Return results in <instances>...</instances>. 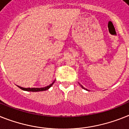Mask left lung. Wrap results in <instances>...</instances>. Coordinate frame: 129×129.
Instances as JSON below:
<instances>
[{
	"label": "left lung",
	"instance_id": "left-lung-1",
	"mask_svg": "<svg viewBox=\"0 0 129 129\" xmlns=\"http://www.w3.org/2000/svg\"><path fill=\"white\" fill-rule=\"evenodd\" d=\"M79 85H81V84H79ZM81 87H82V88H84V89H85V88H84V87H83V86H82V85H81Z\"/></svg>",
	"mask_w": 129,
	"mask_h": 129
}]
</instances>
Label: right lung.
I'll list each match as a JSON object with an SVG mask.
<instances>
[{
    "label": "right lung",
    "instance_id": "1",
    "mask_svg": "<svg viewBox=\"0 0 129 129\" xmlns=\"http://www.w3.org/2000/svg\"><path fill=\"white\" fill-rule=\"evenodd\" d=\"M54 83V81L53 82L52 84H50V85L47 86H45V87H43V88H23V87H21V86H19L18 87L20 88L21 89L23 90H26V91H31V92H39V91H44V90H48L50 87H51L52 86V85Z\"/></svg>",
    "mask_w": 129,
    "mask_h": 129
}]
</instances>
